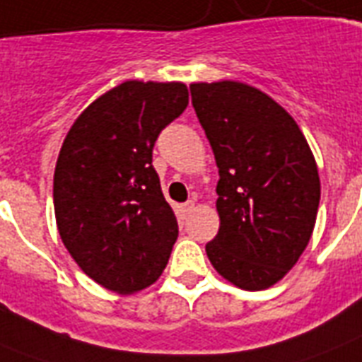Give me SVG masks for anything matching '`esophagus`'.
Returning a JSON list of instances; mask_svg holds the SVG:
<instances>
[{
    "label": "esophagus",
    "mask_w": 362,
    "mask_h": 362,
    "mask_svg": "<svg viewBox=\"0 0 362 362\" xmlns=\"http://www.w3.org/2000/svg\"><path fill=\"white\" fill-rule=\"evenodd\" d=\"M195 209H197V203H195V201H187V203L182 204V210H184V214H192Z\"/></svg>",
    "instance_id": "esophagus-1"
}]
</instances>
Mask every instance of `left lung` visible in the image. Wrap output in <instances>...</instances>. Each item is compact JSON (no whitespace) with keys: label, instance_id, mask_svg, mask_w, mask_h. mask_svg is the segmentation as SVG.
I'll return each mask as SVG.
<instances>
[{"label":"left lung","instance_id":"obj_1","mask_svg":"<svg viewBox=\"0 0 362 362\" xmlns=\"http://www.w3.org/2000/svg\"><path fill=\"white\" fill-rule=\"evenodd\" d=\"M189 90L220 169V231L206 255L233 286L269 289L314 233L321 195L314 153L293 116L257 88L220 81Z\"/></svg>","mask_w":362,"mask_h":362}]
</instances>
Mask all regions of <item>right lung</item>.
<instances>
[{
  "instance_id": "obj_1",
  "label": "right lung",
  "mask_w": 362,
  "mask_h": 362,
  "mask_svg": "<svg viewBox=\"0 0 362 362\" xmlns=\"http://www.w3.org/2000/svg\"><path fill=\"white\" fill-rule=\"evenodd\" d=\"M187 99L182 82L125 81L82 110L59 150V237L84 274L118 295L152 286L178 237L152 150Z\"/></svg>"
}]
</instances>
